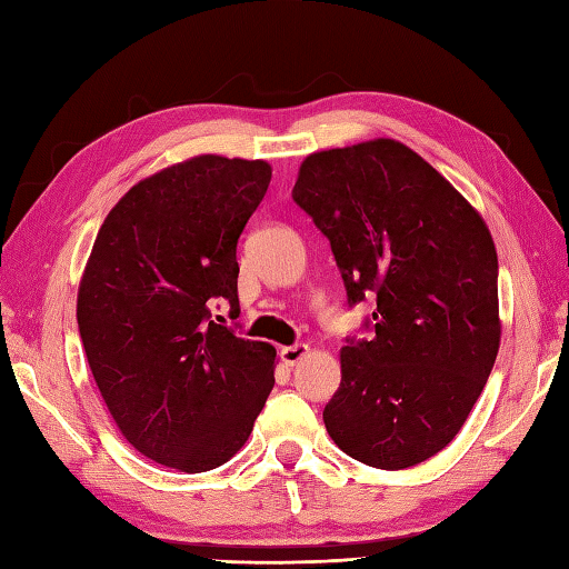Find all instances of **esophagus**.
<instances>
[{"mask_svg": "<svg viewBox=\"0 0 569 569\" xmlns=\"http://www.w3.org/2000/svg\"><path fill=\"white\" fill-rule=\"evenodd\" d=\"M311 352V348L309 345H303V342H297V345H289V348H282L280 350V357H282V362L287 365V367H297L303 357H307Z\"/></svg>", "mask_w": 569, "mask_h": 569, "instance_id": "34e87169", "label": "esophagus"}]
</instances>
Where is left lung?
Listing matches in <instances>:
<instances>
[{
    "label": "left lung",
    "mask_w": 569,
    "mask_h": 569,
    "mask_svg": "<svg viewBox=\"0 0 569 569\" xmlns=\"http://www.w3.org/2000/svg\"><path fill=\"white\" fill-rule=\"evenodd\" d=\"M295 202L321 229L373 338L340 350L330 439L373 468L418 466L459 435L500 350L497 251L480 212L403 142L313 151Z\"/></svg>",
    "instance_id": "left-lung-1"
}]
</instances>
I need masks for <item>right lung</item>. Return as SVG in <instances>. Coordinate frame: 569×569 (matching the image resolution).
Wrapping results in <instances>:
<instances>
[{
	"instance_id": "obj_1",
	"label": "right lung",
	"mask_w": 569,
	"mask_h": 569,
	"mask_svg": "<svg viewBox=\"0 0 569 569\" xmlns=\"http://www.w3.org/2000/svg\"><path fill=\"white\" fill-rule=\"evenodd\" d=\"M262 159L200 154L142 178L108 212L77 295L110 418L147 459L204 473L237 453L274 386L272 345L233 336L237 243L270 186Z\"/></svg>"
}]
</instances>
